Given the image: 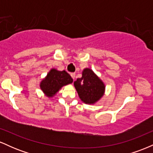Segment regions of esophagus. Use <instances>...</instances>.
<instances>
[{
	"label": "esophagus",
	"instance_id": "34e87169",
	"mask_svg": "<svg viewBox=\"0 0 153 153\" xmlns=\"http://www.w3.org/2000/svg\"><path fill=\"white\" fill-rule=\"evenodd\" d=\"M72 78L73 79V80H75V73H71V74Z\"/></svg>",
	"mask_w": 153,
	"mask_h": 153
}]
</instances>
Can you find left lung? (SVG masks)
I'll return each instance as SVG.
<instances>
[{
    "label": "left lung",
    "mask_w": 153,
    "mask_h": 153,
    "mask_svg": "<svg viewBox=\"0 0 153 153\" xmlns=\"http://www.w3.org/2000/svg\"><path fill=\"white\" fill-rule=\"evenodd\" d=\"M79 98L86 104H95L105 94L104 82L90 68H85L82 77L74 81Z\"/></svg>",
    "instance_id": "left-lung-1"
}]
</instances>
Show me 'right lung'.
<instances>
[{
    "label": "right lung",
    "mask_w": 153,
    "mask_h": 153,
    "mask_svg": "<svg viewBox=\"0 0 153 153\" xmlns=\"http://www.w3.org/2000/svg\"><path fill=\"white\" fill-rule=\"evenodd\" d=\"M73 78L65 71H59L52 68L45 78L40 82L41 90L48 98H52L65 85L71 84Z\"/></svg>",
    "instance_id": "1"
}]
</instances>
